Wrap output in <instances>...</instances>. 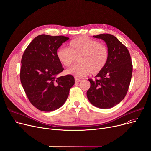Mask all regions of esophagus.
<instances>
[{
    "mask_svg": "<svg viewBox=\"0 0 151 151\" xmlns=\"http://www.w3.org/2000/svg\"><path fill=\"white\" fill-rule=\"evenodd\" d=\"M80 81H81L80 79H79L78 78H75V82H76V83H78V82H80Z\"/></svg>",
    "mask_w": 151,
    "mask_h": 151,
    "instance_id": "1",
    "label": "esophagus"
}]
</instances>
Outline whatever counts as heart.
<instances>
[{
    "label": "heart",
    "mask_w": 151,
    "mask_h": 151,
    "mask_svg": "<svg viewBox=\"0 0 151 151\" xmlns=\"http://www.w3.org/2000/svg\"><path fill=\"white\" fill-rule=\"evenodd\" d=\"M108 54L106 45L85 36L71 40L68 48L61 47L56 52L58 60L64 66H69L77 59L78 63L65 71L76 78L100 73L107 63Z\"/></svg>",
    "instance_id": "b5f03b06"
}]
</instances>
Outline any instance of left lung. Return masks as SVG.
Masks as SVG:
<instances>
[{"instance_id":"8db88e82","label":"left lung","mask_w":151,"mask_h":151,"mask_svg":"<svg viewBox=\"0 0 151 151\" xmlns=\"http://www.w3.org/2000/svg\"><path fill=\"white\" fill-rule=\"evenodd\" d=\"M105 41L108 46V59L102 70L91 83L86 95L94 106L109 109L117 105L126 96L132 74V63L128 50L110 34L93 36Z\"/></svg>"}]
</instances>
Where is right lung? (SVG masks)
Segmentation results:
<instances>
[{"label": "right lung", "instance_id": "1", "mask_svg": "<svg viewBox=\"0 0 151 151\" xmlns=\"http://www.w3.org/2000/svg\"><path fill=\"white\" fill-rule=\"evenodd\" d=\"M69 38L41 34L27 46L22 57L20 78L32 105L50 112L60 108L75 83L71 75L59 76L64 70L56 52Z\"/></svg>", "mask_w": 151, "mask_h": 151}]
</instances>
